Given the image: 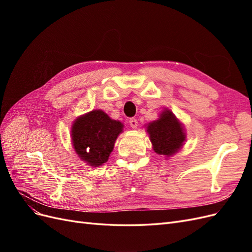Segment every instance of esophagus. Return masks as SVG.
Returning <instances> with one entry per match:
<instances>
[{
	"label": "esophagus",
	"instance_id": "obj_1",
	"mask_svg": "<svg viewBox=\"0 0 252 252\" xmlns=\"http://www.w3.org/2000/svg\"><path fill=\"white\" fill-rule=\"evenodd\" d=\"M129 124H130V126L132 128H136V127H138V120L132 118V119L129 120Z\"/></svg>",
	"mask_w": 252,
	"mask_h": 252
}]
</instances>
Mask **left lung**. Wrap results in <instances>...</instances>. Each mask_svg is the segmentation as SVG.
<instances>
[{"label":"left lung","mask_w":252,"mask_h":252,"mask_svg":"<svg viewBox=\"0 0 252 252\" xmlns=\"http://www.w3.org/2000/svg\"><path fill=\"white\" fill-rule=\"evenodd\" d=\"M146 131L152 144V149L166 158L183 147L186 141V131L182 122L174 113L166 108L158 116V119L146 125Z\"/></svg>","instance_id":"obj_1"}]
</instances>
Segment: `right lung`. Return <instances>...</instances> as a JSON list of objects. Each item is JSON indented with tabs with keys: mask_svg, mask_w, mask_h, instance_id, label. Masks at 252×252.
I'll return each mask as SVG.
<instances>
[{
	"mask_svg": "<svg viewBox=\"0 0 252 252\" xmlns=\"http://www.w3.org/2000/svg\"><path fill=\"white\" fill-rule=\"evenodd\" d=\"M123 128L122 122L111 119L101 109L82 114L71 125V142L75 154L89 166H102L108 161Z\"/></svg>",
	"mask_w": 252,
	"mask_h": 252,
	"instance_id": "right-lung-1",
	"label": "right lung"
}]
</instances>
